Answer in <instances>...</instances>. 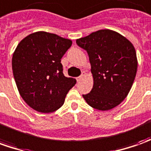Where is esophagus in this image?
<instances>
[{
    "instance_id": "esophagus-1",
    "label": "esophagus",
    "mask_w": 151,
    "mask_h": 151,
    "mask_svg": "<svg viewBox=\"0 0 151 151\" xmlns=\"http://www.w3.org/2000/svg\"><path fill=\"white\" fill-rule=\"evenodd\" d=\"M86 74H87V73H86L85 72H83V73H82V74H81V76H79V77H78V78H77L76 79H77V81H78V82H79L80 80L83 79L84 77L86 76Z\"/></svg>"
}]
</instances>
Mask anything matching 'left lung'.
Instances as JSON below:
<instances>
[{"label": "left lung", "mask_w": 151, "mask_h": 151, "mask_svg": "<svg viewBox=\"0 0 151 151\" xmlns=\"http://www.w3.org/2000/svg\"><path fill=\"white\" fill-rule=\"evenodd\" d=\"M87 51L93 76L91 92L84 94L92 107L107 111L127 97L137 71L135 48L130 41L110 29H100L76 40Z\"/></svg>", "instance_id": "obj_1"}]
</instances>
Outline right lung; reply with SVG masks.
I'll return each instance as SVG.
<instances>
[{"instance_id":"add662e5","label":"right lung","mask_w":151,"mask_h":151,"mask_svg":"<svg viewBox=\"0 0 151 151\" xmlns=\"http://www.w3.org/2000/svg\"><path fill=\"white\" fill-rule=\"evenodd\" d=\"M72 41L55 34L33 33L19 43L12 70L21 97L34 110L49 113L60 108L77 83L63 74L61 58Z\"/></svg>"}]
</instances>
